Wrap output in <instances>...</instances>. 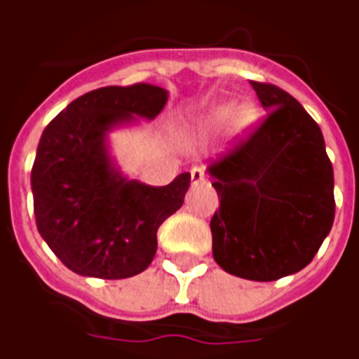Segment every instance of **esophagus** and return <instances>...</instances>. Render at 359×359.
Returning <instances> with one entry per match:
<instances>
[{
  "instance_id": "1",
  "label": "esophagus",
  "mask_w": 359,
  "mask_h": 359,
  "mask_svg": "<svg viewBox=\"0 0 359 359\" xmlns=\"http://www.w3.org/2000/svg\"><path fill=\"white\" fill-rule=\"evenodd\" d=\"M205 180V168L204 166H193L191 168V183L193 185H198Z\"/></svg>"
}]
</instances>
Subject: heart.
<instances>
[{"mask_svg":"<svg viewBox=\"0 0 359 359\" xmlns=\"http://www.w3.org/2000/svg\"><path fill=\"white\" fill-rule=\"evenodd\" d=\"M257 121L258 108L251 102L240 107L236 102H219L183 123L182 135L189 140H202L219 135L229 127L234 135H245L257 125Z\"/></svg>","mask_w":359,"mask_h":359,"instance_id":"heart-1","label":"heart"}]
</instances>
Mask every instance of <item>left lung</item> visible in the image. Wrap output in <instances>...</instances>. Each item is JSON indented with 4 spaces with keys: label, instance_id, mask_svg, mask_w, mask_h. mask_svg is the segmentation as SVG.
Listing matches in <instances>:
<instances>
[{
    "label": "left lung",
    "instance_id": "obj_1",
    "mask_svg": "<svg viewBox=\"0 0 359 359\" xmlns=\"http://www.w3.org/2000/svg\"><path fill=\"white\" fill-rule=\"evenodd\" d=\"M268 118L208 168L221 198L213 258L230 275L277 280L313 260L335 217L333 166L320 127L277 86L251 82Z\"/></svg>",
    "mask_w": 359,
    "mask_h": 359
}]
</instances>
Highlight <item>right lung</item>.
Here are the masks:
<instances>
[{
    "label": "right lung",
    "mask_w": 359,
    "mask_h": 359,
    "mask_svg": "<svg viewBox=\"0 0 359 359\" xmlns=\"http://www.w3.org/2000/svg\"><path fill=\"white\" fill-rule=\"evenodd\" d=\"M168 91L135 84L99 88L74 99L41 135L32 168L39 234L74 273L125 279L157 252V230L183 204L191 174L165 187L125 176L108 135L159 116Z\"/></svg>",
    "instance_id": "obj_1"
}]
</instances>
